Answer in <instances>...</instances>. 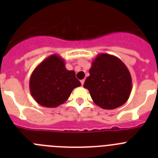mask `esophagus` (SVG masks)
<instances>
[{
	"mask_svg": "<svg viewBox=\"0 0 158 158\" xmlns=\"http://www.w3.org/2000/svg\"><path fill=\"white\" fill-rule=\"evenodd\" d=\"M81 85H83L84 83H85V79H83V80L81 81Z\"/></svg>",
	"mask_w": 158,
	"mask_h": 158,
	"instance_id": "34e87169",
	"label": "esophagus"
}]
</instances>
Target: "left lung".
Instances as JSON below:
<instances>
[{
	"mask_svg": "<svg viewBox=\"0 0 158 158\" xmlns=\"http://www.w3.org/2000/svg\"><path fill=\"white\" fill-rule=\"evenodd\" d=\"M84 88L89 90L96 105L103 109H115L129 99L132 79L129 69L119 58L103 53L92 62Z\"/></svg>",
	"mask_w": 158,
	"mask_h": 158,
	"instance_id": "left-lung-1",
	"label": "left lung"
}]
</instances>
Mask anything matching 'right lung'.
Wrapping results in <instances>:
<instances>
[{
  "label": "right lung",
  "mask_w": 158,
  "mask_h": 158,
  "mask_svg": "<svg viewBox=\"0 0 158 158\" xmlns=\"http://www.w3.org/2000/svg\"><path fill=\"white\" fill-rule=\"evenodd\" d=\"M62 57L52 54L36 66L31 75L29 88L40 105L56 107L68 100L75 88L81 84L73 70H67Z\"/></svg>",
  "instance_id": "add662e5"
}]
</instances>
